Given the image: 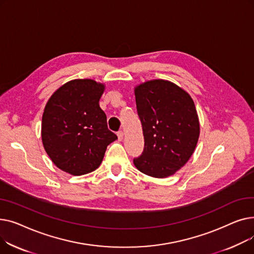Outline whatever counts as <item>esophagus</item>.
I'll use <instances>...</instances> for the list:
<instances>
[{"label": "esophagus", "instance_id": "obj_1", "mask_svg": "<svg viewBox=\"0 0 254 254\" xmlns=\"http://www.w3.org/2000/svg\"><path fill=\"white\" fill-rule=\"evenodd\" d=\"M117 139H118V141H123V139H124V131L123 130H119L117 132Z\"/></svg>", "mask_w": 254, "mask_h": 254}]
</instances>
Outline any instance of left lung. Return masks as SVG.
Instances as JSON below:
<instances>
[{
	"label": "left lung",
	"instance_id": "left-lung-1",
	"mask_svg": "<svg viewBox=\"0 0 254 254\" xmlns=\"http://www.w3.org/2000/svg\"><path fill=\"white\" fill-rule=\"evenodd\" d=\"M135 97L145 145L134 165L154 178L174 175L189 162L198 141L193 100L188 91L164 79L137 85Z\"/></svg>",
	"mask_w": 254,
	"mask_h": 254
}]
</instances>
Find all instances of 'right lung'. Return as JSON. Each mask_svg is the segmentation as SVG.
<instances>
[{"instance_id":"obj_1","label":"right lung","mask_w":254,"mask_h":254,"mask_svg":"<svg viewBox=\"0 0 254 254\" xmlns=\"http://www.w3.org/2000/svg\"><path fill=\"white\" fill-rule=\"evenodd\" d=\"M104 90L105 84L92 79H74L53 92L44 108V149L53 164L73 176L97 170L107 146L117 139L99 105Z\"/></svg>"}]
</instances>
